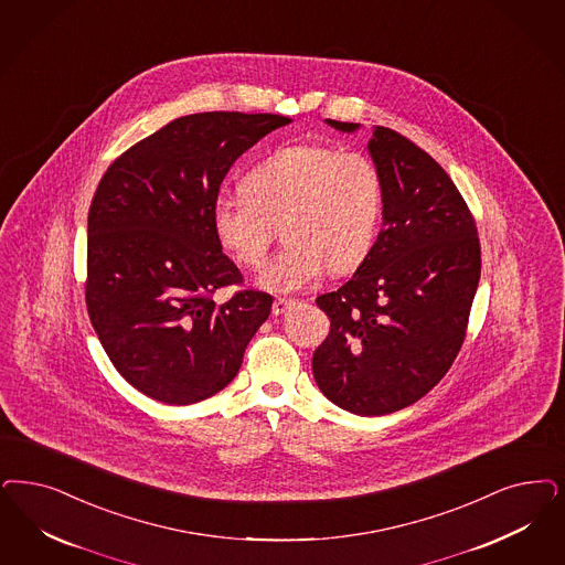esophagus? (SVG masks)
<instances>
[{"mask_svg":"<svg viewBox=\"0 0 565 565\" xmlns=\"http://www.w3.org/2000/svg\"><path fill=\"white\" fill-rule=\"evenodd\" d=\"M294 305H296V300H290V298H275L273 312H275V315H281V312H286L290 307H294Z\"/></svg>","mask_w":565,"mask_h":565,"instance_id":"esophagus-1","label":"esophagus"}]
</instances>
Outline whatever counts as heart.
I'll use <instances>...</instances> for the list:
<instances>
[{"mask_svg": "<svg viewBox=\"0 0 565 565\" xmlns=\"http://www.w3.org/2000/svg\"><path fill=\"white\" fill-rule=\"evenodd\" d=\"M382 214V177L370 156L330 143H288L242 179V194L213 204L218 244L260 267L279 234L284 250L260 275L273 292H294L323 273H349L370 254Z\"/></svg>", "mask_w": 565, "mask_h": 565, "instance_id": "heart-1", "label": "heart"}]
</instances>
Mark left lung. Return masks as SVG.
<instances>
[{
    "mask_svg": "<svg viewBox=\"0 0 565 565\" xmlns=\"http://www.w3.org/2000/svg\"><path fill=\"white\" fill-rule=\"evenodd\" d=\"M367 150L382 177L384 223L351 279L317 298L331 326L312 375L333 405L375 417L417 403L450 370L482 260L466 200L428 152L386 127L373 129Z\"/></svg>",
    "mask_w": 565,
    "mask_h": 565,
    "instance_id": "left-lung-1",
    "label": "left lung"
}]
</instances>
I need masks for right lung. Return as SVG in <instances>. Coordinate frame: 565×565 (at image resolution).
Returning <instances> with one entry per match:
<instances>
[{
    "mask_svg": "<svg viewBox=\"0 0 565 565\" xmlns=\"http://www.w3.org/2000/svg\"><path fill=\"white\" fill-rule=\"evenodd\" d=\"M292 122L281 115L175 118L108 167L87 218L85 302L118 373L146 396L192 405L225 388L271 312V294L239 290L213 204L235 160Z\"/></svg>",
    "mask_w": 565,
    "mask_h": 565,
    "instance_id": "add662e5",
    "label": "right lung"
}]
</instances>
